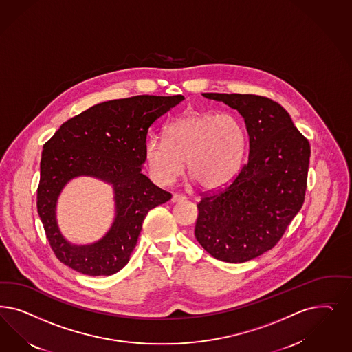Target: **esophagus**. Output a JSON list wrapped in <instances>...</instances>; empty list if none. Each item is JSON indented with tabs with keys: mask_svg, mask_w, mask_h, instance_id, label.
<instances>
[{
	"mask_svg": "<svg viewBox=\"0 0 352 352\" xmlns=\"http://www.w3.org/2000/svg\"><path fill=\"white\" fill-rule=\"evenodd\" d=\"M173 204H177V202H182V201H186V195H182V194L173 193L172 194V199H170Z\"/></svg>",
	"mask_w": 352,
	"mask_h": 352,
	"instance_id": "1",
	"label": "esophagus"
}]
</instances>
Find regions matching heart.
Instances as JSON below:
<instances>
[{"instance_id":"1","label":"heart","mask_w":352,"mask_h":352,"mask_svg":"<svg viewBox=\"0 0 352 352\" xmlns=\"http://www.w3.org/2000/svg\"><path fill=\"white\" fill-rule=\"evenodd\" d=\"M164 137L145 145L148 173L163 186L182 176L186 163L198 186L221 188L237 175L246 148L245 131L229 113H186L166 128Z\"/></svg>"}]
</instances>
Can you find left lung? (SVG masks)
Listing matches in <instances>:
<instances>
[{
	"mask_svg": "<svg viewBox=\"0 0 352 352\" xmlns=\"http://www.w3.org/2000/svg\"><path fill=\"white\" fill-rule=\"evenodd\" d=\"M204 96L242 115L249 159L232 182L202 194L194 233L217 261L243 263L274 248L302 208L311 146L287 111L271 98Z\"/></svg>",
	"mask_w": 352,
	"mask_h": 352,
	"instance_id": "obj_1",
	"label": "left lung"
}]
</instances>
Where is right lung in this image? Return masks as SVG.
<instances>
[{
	"label": "right lung",
	"instance_id": "right-lung-1",
	"mask_svg": "<svg viewBox=\"0 0 352 352\" xmlns=\"http://www.w3.org/2000/svg\"><path fill=\"white\" fill-rule=\"evenodd\" d=\"M184 96H135L98 103L68 119L43 148L37 212L58 261L88 276H110L129 261L148 211L170 201L141 173L148 128ZM93 175L113 185L116 219L98 243L71 245L60 234L56 199L74 177Z\"/></svg>",
	"mask_w": 352,
	"mask_h": 352
}]
</instances>
